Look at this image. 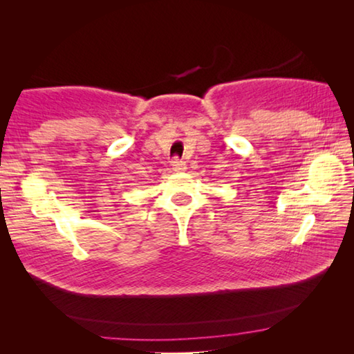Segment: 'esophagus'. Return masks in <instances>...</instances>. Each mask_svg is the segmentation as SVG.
<instances>
[{"label":"esophagus","mask_w":354,"mask_h":354,"mask_svg":"<svg viewBox=\"0 0 354 354\" xmlns=\"http://www.w3.org/2000/svg\"><path fill=\"white\" fill-rule=\"evenodd\" d=\"M171 169H173V171H184L185 170V162H184V160H179V159H173L171 160Z\"/></svg>","instance_id":"1"}]
</instances>
